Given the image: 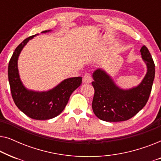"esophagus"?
<instances>
[{"label": "esophagus", "instance_id": "obj_1", "mask_svg": "<svg viewBox=\"0 0 161 161\" xmlns=\"http://www.w3.org/2000/svg\"><path fill=\"white\" fill-rule=\"evenodd\" d=\"M83 83H91V81H92L91 75H90L89 73H86L83 78Z\"/></svg>", "mask_w": 161, "mask_h": 161}]
</instances>
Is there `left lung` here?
I'll return each mask as SVG.
<instances>
[{"mask_svg":"<svg viewBox=\"0 0 161 161\" xmlns=\"http://www.w3.org/2000/svg\"><path fill=\"white\" fill-rule=\"evenodd\" d=\"M147 72L137 87L129 90L116 86L105 71L98 69L93 73L94 94L92 109L95 115L105 122L126 121L136 115L147 104L155 78V63L146 46L141 49Z\"/></svg>","mask_w":161,"mask_h":161,"instance_id":"obj_1","label":"left lung"}]
</instances>
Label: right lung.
Wrapping results in <instances>:
<instances>
[{
	"mask_svg": "<svg viewBox=\"0 0 161 161\" xmlns=\"http://www.w3.org/2000/svg\"><path fill=\"white\" fill-rule=\"evenodd\" d=\"M47 31H44L42 33ZM36 35L26 38L14 50L8 62V78L11 93L17 107L30 118L45 120L56 117L63 111L70 95L80 86L82 78L76 77L66 79L48 92H36L26 89L19 79L17 58L28 40Z\"/></svg>",
	"mask_w": 161,
	"mask_h": 161,
	"instance_id": "add662e5",
	"label": "right lung"
}]
</instances>
